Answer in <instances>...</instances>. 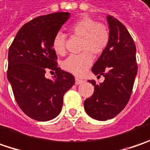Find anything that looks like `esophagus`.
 <instances>
[{"label": "esophagus", "mask_w": 150, "mask_h": 150, "mask_svg": "<svg viewBox=\"0 0 150 150\" xmlns=\"http://www.w3.org/2000/svg\"><path fill=\"white\" fill-rule=\"evenodd\" d=\"M83 82H85V81H83L81 79H79V78H75V85H81Z\"/></svg>", "instance_id": "34e87169"}]
</instances>
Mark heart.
<instances>
[{"mask_svg":"<svg viewBox=\"0 0 150 150\" xmlns=\"http://www.w3.org/2000/svg\"><path fill=\"white\" fill-rule=\"evenodd\" d=\"M70 31L73 35L81 38L80 54H72L63 62L64 69L76 75H83L91 66L92 55H99L108 46L110 33L108 27L98 23L95 19L83 16L72 23ZM66 36L61 32L56 33L52 42L53 49L57 54L65 53Z\"/></svg>","mask_w":150,"mask_h":150,"instance_id":"heart-1","label":"heart"}]
</instances>
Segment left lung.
<instances>
[{"label": "left lung", "mask_w": 150, "mask_h": 150, "mask_svg": "<svg viewBox=\"0 0 150 150\" xmlns=\"http://www.w3.org/2000/svg\"><path fill=\"white\" fill-rule=\"evenodd\" d=\"M110 39L106 49L92 66L91 71L105 81L94 86V93L84 101L86 113L99 121L112 119L124 109L129 101L138 73L136 46L122 23L108 16Z\"/></svg>", "instance_id": "obj_1"}]
</instances>
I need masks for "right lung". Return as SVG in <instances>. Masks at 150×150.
Listing matches in <instances>:
<instances>
[{"mask_svg": "<svg viewBox=\"0 0 150 150\" xmlns=\"http://www.w3.org/2000/svg\"><path fill=\"white\" fill-rule=\"evenodd\" d=\"M70 16L55 12L38 16L18 31L8 51L7 79L19 108L29 117L45 122L60 113L63 97L75 84L70 73L57 67L52 42ZM54 70V79L45 77Z\"/></svg>", "mask_w": 150, "mask_h": 150, "instance_id": "1", "label": "right lung"}]
</instances>
